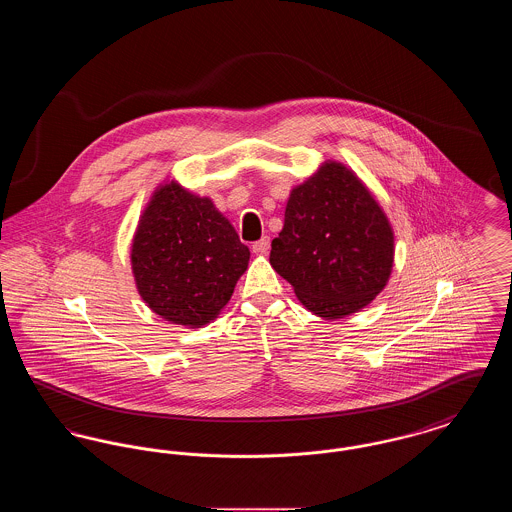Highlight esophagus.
Listing matches in <instances>:
<instances>
[{
    "instance_id": "obj_1",
    "label": "esophagus",
    "mask_w": 512,
    "mask_h": 512,
    "mask_svg": "<svg viewBox=\"0 0 512 512\" xmlns=\"http://www.w3.org/2000/svg\"><path fill=\"white\" fill-rule=\"evenodd\" d=\"M251 249H253V253H255V255H267L268 249H270V238H268V236L261 238L259 242H255V244H253Z\"/></svg>"
}]
</instances>
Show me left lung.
<instances>
[{
    "instance_id": "left-lung-1",
    "label": "left lung",
    "mask_w": 512,
    "mask_h": 512,
    "mask_svg": "<svg viewBox=\"0 0 512 512\" xmlns=\"http://www.w3.org/2000/svg\"><path fill=\"white\" fill-rule=\"evenodd\" d=\"M393 230L365 184L328 161L293 188L270 265L318 317L361 311L390 280Z\"/></svg>"
}]
</instances>
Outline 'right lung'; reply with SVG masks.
Returning a JSON list of instances; mask_svg holds the SVG:
<instances>
[{
	"label": "right lung",
	"mask_w": 512,
	"mask_h": 512,
	"mask_svg": "<svg viewBox=\"0 0 512 512\" xmlns=\"http://www.w3.org/2000/svg\"><path fill=\"white\" fill-rule=\"evenodd\" d=\"M130 259L136 288L153 313L201 328L230 301L249 249L209 197L172 180L147 203Z\"/></svg>",
	"instance_id": "obj_1"
}]
</instances>
